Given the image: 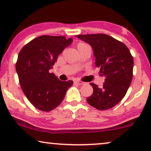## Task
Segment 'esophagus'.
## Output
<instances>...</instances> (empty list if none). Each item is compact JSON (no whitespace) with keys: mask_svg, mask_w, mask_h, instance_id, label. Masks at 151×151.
Here are the masks:
<instances>
[{"mask_svg":"<svg viewBox=\"0 0 151 151\" xmlns=\"http://www.w3.org/2000/svg\"><path fill=\"white\" fill-rule=\"evenodd\" d=\"M76 83L79 84V85H82V84H84V82L82 81H80V80H78V81H76Z\"/></svg>","mask_w":151,"mask_h":151,"instance_id":"esophagus-1","label":"esophagus"}]
</instances>
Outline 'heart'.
I'll return each mask as SVG.
<instances>
[{"label": "heart", "mask_w": 151, "mask_h": 151, "mask_svg": "<svg viewBox=\"0 0 151 151\" xmlns=\"http://www.w3.org/2000/svg\"><path fill=\"white\" fill-rule=\"evenodd\" d=\"M86 45V44H84L83 42H79L78 44V46H79V45Z\"/></svg>", "instance_id": "obj_1"}]
</instances>
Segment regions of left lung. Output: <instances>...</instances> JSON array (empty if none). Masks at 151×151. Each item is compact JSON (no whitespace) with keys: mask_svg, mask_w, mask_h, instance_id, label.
I'll return each instance as SVG.
<instances>
[{"mask_svg":"<svg viewBox=\"0 0 151 151\" xmlns=\"http://www.w3.org/2000/svg\"><path fill=\"white\" fill-rule=\"evenodd\" d=\"M92 47L99 74L104 76L102 86L90 83L93 88L86 101L98 110L113 108L124 98L133 78V58L123 42L104 34L77 35Z\"/></svg>","mask_w":151,"mask_h":151,"instance_id":"8db88e82","label":"left lung"}]
</instances>
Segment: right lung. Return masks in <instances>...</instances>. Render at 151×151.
<instances>
[{
    "mask_svg": "<svg viewBox=\"0 0 151 151\" xmlns=\"http://www.w3.org/2000/svg\"><path fill=\"white\" fill-rule=\"evenodd\" d=\"M73 42L63 36L44 35L33 39L20 51L16 69L27 98L38 110L49 112L63 102L72 80L61 81L49 73L58 55Z\"/></svg>",
    "mask_w": 151,
    "mask_h": 151,
    "instance_id": "obj_1",
    "label": "right lung"
}]
</instances>
